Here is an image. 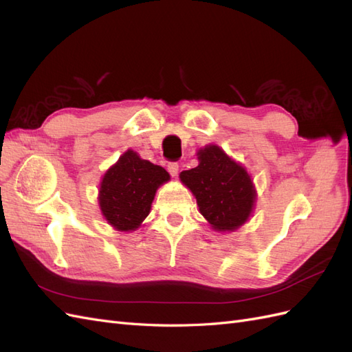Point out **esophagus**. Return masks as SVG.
Here are the masks:
<instances>
[{
    "instance_id": "obj_1",
    "label": "esophagus",
    "mask_w": 352,
    "mask_h": 352,
    "mask_svg": "<svg viewBox=\"0 0 352 352\" xmlns=\"http://www.w3.org/2000/svg\"><path fill=\"white\" fill-rule=\"evenodd\" d=\"M167 170H168V173L175 177L179 173V164L177 163H168Z\"/></svg>"
}]
</instances>
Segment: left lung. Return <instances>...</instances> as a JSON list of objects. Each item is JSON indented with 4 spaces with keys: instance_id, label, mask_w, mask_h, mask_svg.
<instances>
[{
    "instance_id": "1",
    "label": "left lung",
    "mask_w": 352,
    "mask_h": 352,
    "mask_svg": "<svg viewBox=\"0 0 352 352\" xmlns=\"http://www.w3.org/2000/svg\"><path fill=\"white\" fill-rule=\"evenodd\" d=\"M197 158L198 166L180 173V182L194 194L212 229L235 232L250 220L257 199L250 173L214 144L198 150Z\"/></svg>"
}]
</instances>
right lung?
Wrapping results in <instances>:
<instances>
[{"mask_svg":"<svg viewBox=\"0 0 352 352\" xmlns=\"http://www.w3.org/2000/svg\"><path fill=\"white\" fill-rule=\"evenodd\" d=\"M168 180L170 175L162 166L127 150L100 182L98 206L102 217L119 232L136 230L150 214L157 189Z\"/></svg>","mask_w":352,"mask_h":352,"instance_id":"obj_1","label":"right lung"}]
</instances>
